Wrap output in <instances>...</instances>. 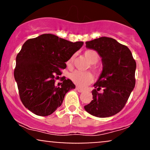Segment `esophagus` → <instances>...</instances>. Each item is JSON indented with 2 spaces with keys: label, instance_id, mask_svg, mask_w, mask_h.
I'll return each mask as SVG.
<instances>
[{
  "label": "esophagus",
  "instance_id": "obj_1",
  "mask_svg": "<svg viewBox=\"0 0 150 150\" xmlns=\"http://www.w3.org/2000/svg\"><path fill=\"white\" fill-rule=\"evenodd\" d=\"M76 89L77 90V92H84V89H81V88H80V87H76Z\"/></svg>",
  "mask_w": 150,
  "mask_h": 150
}]
</instances>
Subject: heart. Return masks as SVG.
I'll return each mask as SVG.
<instances>
[{
	"instance_id": "1",
	"label": "heart",
	"mask_w": 150,
	"mask_h": 150,
	"mask_svg": "<svg viewBox=\"0 0 150 150\" xmlns=\"http://www.w3.org/2000/svg\"><path fill=\"white\" fill-rule=\"evenodd\" d=\"M84 56L91 63L90 68L95 73H98L99 71V66L96 64L100 60V56L97 51L93 49H87L84 52ZM75 56L73 55L69 59L66 61V65L68 68H73L75 61ZM70 79L75 85L80 87H85L89 85L93 81V76L89 72L75 71L70 75Z\"/></svg>"
}]
</instances>
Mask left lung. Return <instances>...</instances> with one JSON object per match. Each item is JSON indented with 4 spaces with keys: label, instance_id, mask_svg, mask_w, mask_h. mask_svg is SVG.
Here are the masks:
<instances>
[{
    "label": "left lung",
    "instance_id": "1",
    "mask_svg": "<svg viewBox=\"0 0 150 150\" xmlns=\"http://www.w3.org/2000/svg\"><path fill=\"white\" fill-rule=\"evenodd\" d=\"M86 46L99 53L103 70L94 85L93 100L85 109L99 118L113 116L123 109L135 87L136 62L130 49L112 38H98L86 42ZM101 89L103 92L99 93Z\"/></svg>",
    "mask_w": 150,
    "mask_h": 150
}]
</instances>
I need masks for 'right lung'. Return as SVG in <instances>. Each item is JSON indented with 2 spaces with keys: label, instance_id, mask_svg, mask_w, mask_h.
Listing matches in <instances>:
<instances>
[{
  "label": "right lung",
  "instance_id": "obj_1",
  "mask_svg": "<svg viewBox=\"0 0 150 150\" xmlns=\"http://www.w3.org/2000/svg\"><path fill=\"white\" fill-rule=\"evenodd\" d=\"M82 45V42L73 43L51 34L26 41L17 55L14 70L26 108L37 116H46L61 106L65 94L75 85L65 77L58 87L55 81L66 68L65 62Z\"/></svg>",
  "mask_w": 150,
  "mask_h": 150
}]
</instances>
